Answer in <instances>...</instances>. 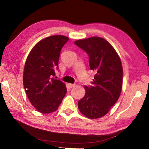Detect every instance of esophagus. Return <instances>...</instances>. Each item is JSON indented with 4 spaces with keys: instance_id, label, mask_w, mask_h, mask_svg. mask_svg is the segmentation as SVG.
Segmentation results:
<instances>
[{
    "instance_id": "obj_1",
    "label": "esophagus",
    "mask_w": 149,
    "mask_h": 149,
    "mask_svg": "<svg viewBox=\"0 0 149 149\" xmlns=\"http://www.w3.org/2000/svg\"><path fill=\"white\" fill-rule=\"evenodd\" d=\"M68 86H69L70 88H73V87H74V86H75V84H70V83H69V84H68Z\"/></svg>"
}]
</instances>
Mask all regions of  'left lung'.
Here are the masks:
<instances>
[{
  "label": "left lung",
  "mask_w": 149,
  "mask_h": 149,
  "mask_svg": "<svg viewBox=\"0 0 149 149\" xmlns=\"http://www.w3.org/2000/svg\"><path fill=\"white\" fill-rule=\"evenodd\" d=\"M74 43L86 52L90 69L95 72L93 86H84L86 93L79 100V110L88 118H101L109 111L121 93V59L113 47L102 38L95 36L78 40Z\"/></svg>",
  "instance_id": "left-lung-1"
}]
</instances>
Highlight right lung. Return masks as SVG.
I'll return each mask as SVG.
<instances>
[{"instance_id": "right-lung-1", "label": "right lung", "mask_w": 149, "mask_h": 149, "mask_svg": "<svg viewBox=\"0 0 149 149\" xmlns=\"http://www.w3.org/2000/svg\"><path fill=\"white\" fill-rule=\"evenodd\" d=\"M68 40L63 35L45 38L33 47L27 56L24 86L28 99L38 112H54L66 93L65 84L52 77L58 69L61 50Z\"/></svg>"}]
</instances>
